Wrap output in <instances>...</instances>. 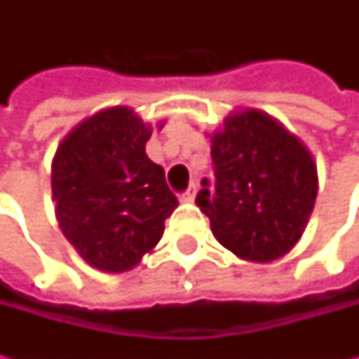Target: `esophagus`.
<instances>
[{"mask_svg":"<svg viewBox=\"0 0 359 359\" xmlns=\"http://www.w3.org/2000/svg\"><path fill=\"white\" fill-rule=\"evenodd\" d=\"M196 194H198V186H196V184H189V187H187L186 191H182V194H180V201H186V203H189V201L196 200Z\"/></svg>","mask_w":359,"mask_h":359,"instance_id":"esophagus-1","label":"esophagus"}]
</instances>
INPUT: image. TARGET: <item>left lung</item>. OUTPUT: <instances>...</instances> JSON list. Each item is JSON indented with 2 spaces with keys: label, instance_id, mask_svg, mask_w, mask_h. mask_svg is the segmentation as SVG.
I'll use <instances>...</instances> for the list:
<instances>
[{
  "label": "left lung",
  "instance_id": "1",
  "mask_svg": "<svg viewBox=\"0 0 359 359\" xmlns=\"http://www.w3.org/2000/svg\"><path fill=\"white\" fill-rule=\"evenodd\" d=\"M214 182L196 198L217 241L250 262L282 257L299 240L318 194L310 151L268 114L248 109L212 135Z\"/></svg>",
  "mask_w": 359,
  "mask_h": 359
}]
</instances>
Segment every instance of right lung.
<instances>
[{"mask_svg":"<svg viewBox=\"0 0 359 359\" xmlns=\"http://www.w3.org/2000/svg\"><path fill=\"white\" fill-rule=\"evenodd\" d=\"M149 135L130 107H109L81 121L55 151L51 189L60 228L93 268H133L177 205L163 170L145 156Z\"/></svg>","mask_w":359,"mask_h":359,"instance_id":"obj_1","label":"right lung"}]
</instances>
